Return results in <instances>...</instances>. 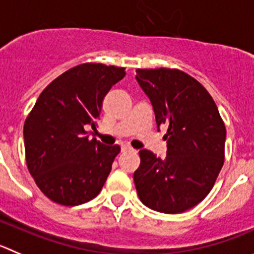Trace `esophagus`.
Masks as SVG:
<instances>
[{
    "instance_id": "1",
    "label": "esophagus",
    "mask_w": 254,
    "mask_h": 254,
    "mask_svg": "<svg viewBox=\"0 0 254 254\" xmlns=\"http://www.w3.org/2000/svg\"><path fill=\"white\" fill-rule=\"evenodd\" d=\"M131 150H132V149L130 148L129 145H125V144H124V145H122V151H123V153H125V151H131Z\"/></svg>"
}]
</instances>
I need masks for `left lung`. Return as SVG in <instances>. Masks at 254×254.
<instances>
[{
    "instance_id": "8db88e82",
    "label": "left lung",
    "mask_w": 254,
    "mask_h": 254,
    "mask_svg": "<svg viewBox=\"0 0 254 254\" xmlns=\"http://www.w3.org/2000/svg\"><path fill=\"white\" fill-rule=\"evenodd\" d=\"M136 80L150 100L158 130L167 127L165 158L139 151L136 191L150 209L183 213L214 186L224 163L226 127L209 92L183 71L138 68Z\"/></svg>"
}]
</instances>
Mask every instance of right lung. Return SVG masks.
<instances>
[{"label":"right lung","mask_w":254,"mask_h":254,"mask_svg":"<svg viewBox=\"0 0 254 254\" xmlns=\"http://www.w3.org/2000/svg\"><path fill=\"white\" fill-rule=\"evenodd\" d=\"M124 67L84 64L55 79L37 99L23 127L27 168L42 193L63 205H80L100 193L119 145H104L96 129L101 105Z\"/></svg>","instance_id":"1"}]
</instances>
